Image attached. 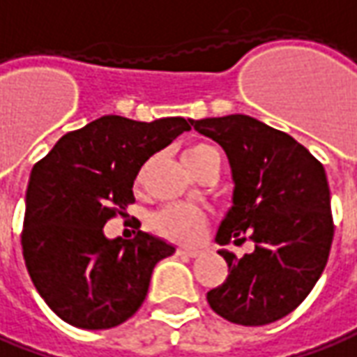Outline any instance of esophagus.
Here are the masks:
<instances>
[{
    "mask_svg": "<svg viewBox=\"0 0 357 357\" xmlns=\"http://www.w3.org/2000/svg\"><path fill=\"white\" fill-rule=\"evenodd\" d=\"M179 256H188V258H197L201 254V250L197 248H178Z\"/></svg>",
    "mask_w": 357,
    "mask_h": 357,
    "instance_id": "esophagus-1",
    "label": "esophagus"
}]
</instances>
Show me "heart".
Listing matches in <instances>:
<instances>
[{
  "label": "heart",
  "instance_id": "heart-1",
  "mask_svg": "<svg viewBox=\"0 0 357 357\" xmlns=\"http://www.w3.org/2000/svg\"><path fill=\"white\" fill-rule=\"evenodd\" d=\"M211 152H215V148L205 142L189 144L183 150V162L189 169H193ZM150 227L162 238L181 242V244H193L203 236L207 229V215L195 205L174 203L156 211L150 219Z\"/></svg>",
  "mask_w": 357,
  "mask_h": 357
}]
</instances>
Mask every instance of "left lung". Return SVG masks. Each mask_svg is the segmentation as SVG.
Listing matches in <instances>:
<instances>
[{"label":"left lung","instance_id":"obj_1","mask_svg":"<svg viewBox=\"0 0 357 357\" xmlns=\"http://www.w3.org/2000/svg\"><path fill=\"white\" fill-rule=\"evenodd\" d=\"M225 148L234 178V207L217 242L254 252L229 264L227 281L207 293L211 309L242 326H261L295 311L328 261L334 220L331 189L319 160L287 132L248 115L191 121Z\"/></svg>","mask_w":357,"mask_h":357}]
</instances>
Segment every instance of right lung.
<instances>
[{
  "label": "right lung",
  "mask_w": 357,
  "mask_h": 357,
  "mask_svg": "<svg viewBox=\"0 0 357 357\" xmlns=\"http://www.w3.org/2000/svg\"><path fill=\"white\" fill-rule=\"evenodd\" d=\"M189 128L183 117L140 123L105 115L64 135L35 164L23 258L38 295L64 322L113 328L144 303L154 266L176 248L146 232L107 240L103 227L135 203L132 183L144 162Z\"/></svg>",
  "instance_id": "1"
}]
</instances>
